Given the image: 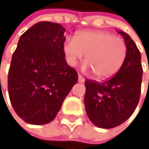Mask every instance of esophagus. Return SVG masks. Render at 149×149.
I'll list each match as a JSON object with an SVG mask.
<instances>
[{"mask_svg":"<svg viewBox=\"0 0 149 149\" xmlns=\"http://www.w3.org/2000/svg\"><path fill=\"white\" fill-rule=\"evenodd\" d=\"M84 81H85V79L80 75V74H79V82L82 83V82H84Z\"/></svg>","mask_w":149,"mask_h":149,"instance_id":"34e87169","label":"esophagus"}]
</instances>
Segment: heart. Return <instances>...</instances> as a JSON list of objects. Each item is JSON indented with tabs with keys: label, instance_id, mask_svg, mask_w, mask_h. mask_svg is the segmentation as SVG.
I'll return each mask as SVG.
<instances>
[{
	"label": "heart",
	"instance_id": "heart-1",
	"mask_svg": "<svg viewBox=\"0 0 149 149\" xmlns=\"http://www.w3.org/2000/svg\"><path fill=\"white\" fill-rule=\"evenodd\" d=\"M62 50L71 66L86 54L85 68L90 69L94 76L100 79L115 75L123 65L128 52L123 38L105 31L78 32L74 39H65Z\"/></svg>",
	"mask_w": 149,
	"mask_h": 149
}]
</instances>
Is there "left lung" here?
Returning a JSON list of instances; mask_svg holds the SVG:
<instances>
[{
    "label": "left lung",
    "instance_id": "8db88e82",
    "mask_svg": "<svg viewBox=\"0 0 149 149\" xmlns=\"http://www.w3.org/2000/svg\"><path fill=\"white\" fill-rule=\"evenodd\" d=\"M127 45V57L122 68L110 79L85 81V107L90 121L97 127L111 129L131 116L139 101L142 65L141 55L130 36L118 31Z\"/></svg>",
    "mask_w": 149,
    "mask_h": 149
}]
</instances>
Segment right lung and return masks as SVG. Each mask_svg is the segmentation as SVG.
Instances as JSON below:
<instances>
[{"instance_id": "obj_1", "label": "right lung", "mask_w": 149, "mask_h": 149, "mask_svg": "<svg viewBox=\"0 0 149 149\" xmlns=\"http://www.w3.org/2000/svg\"><path fill=\"white\" fill-rule=\"evenodd\" d=\"M65 31L58 23L38 22L20 36L12 55L9 96L16 113L27 123L52 122L78 82L62 50Z\"/></svg>"}]
</instances>
